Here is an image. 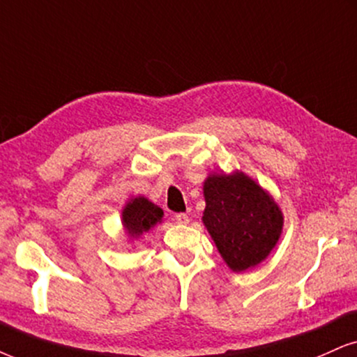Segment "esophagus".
<instances>
[{
    "label": "esophagus",
    "instance_id": "esophagus-1",
    "mask_svg": "<svg viewBox=\"0 0 357 357\" xmlns=\"http://www.w3.org/2000/svg\"><path fill=\"white\" fill-rule=\"evenodd\" d=\"M175 220H177V223H180V225H187V223L190 222V218H188L187 213H177L175 215Z\"/></svg>",
    "mask_w": 357,
    "mask_h": 357
}]
</instances>
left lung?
Segmentation results:
<instances>
[{
    "label": "left lung",
    "mask_w": 357,
    "mask_h": 357,
    "mask_svg": "<svg viewBox=\"0 0 357 357\" xmlns=\"http://www.w3.org/2000/svg\"><path fill=\"white\" fill-rule=\"evenodd\" d=\"M202 222L220 257L241 273L268 258L283 231V212L259 183L241 170L213 172L204 182Z\"/></svg>",
    "instance_id": "obj_1"
}]
</instances>
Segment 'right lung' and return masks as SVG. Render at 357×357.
<instances>
[{"label": "right lung", "mask_w": 357, "mask_h": 357, "mask_svg": "<svg viewBox=\"0 0 357 357\" xmlns=\"http://www.w3.org/2000/svg\"><path fill=\"white\" fill-rule=\"evenodd\" d=\"M164 210L145 197H132L122 206V230L130 241L140 238L153 227L162 223Z\"/></svg>", "instance_id": "obj_1"}]
</instances>
